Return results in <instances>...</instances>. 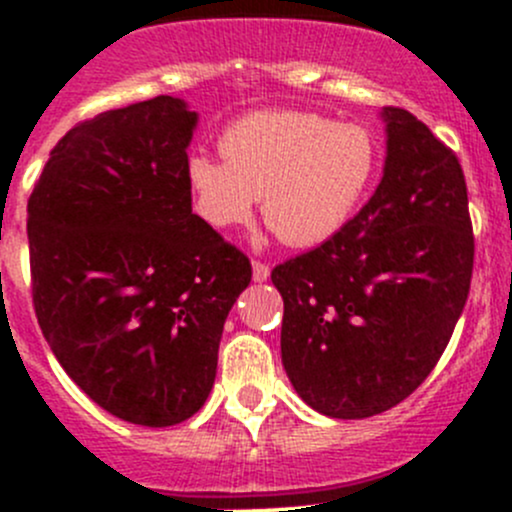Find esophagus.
Returning <instances> with one entry per match:
<instances>
[{"instance_id": "obj_1", "label": "esophagus", "mask_w": 512, "mask_h": 512, "mask_svg": "<svg viewBox=\"0 0 512 512\" xmlns=\"http://www.w3.org/2000/svg\"><path fill=\"white\" fill-rule=\"evenodd\" d=\"M267 277H270V267H267L265 262H260V260L252 262V280H255V282H265Z\"/></svg>"}]
</instances>
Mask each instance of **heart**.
<instances>
[{
  "label": "heart",
  "instance_id": "1",
  "mask_svg": "<svg viewBox=\"0 0 512 512\" xmlns=\"http://www.w3.org/2000/svg\"><path fill=\"white\" fill-rule=\"evenodd\" d=\"M220 156L185 163L195 213L215 230L262 215L285 245L312 247L347 227L379 175L381 151L361 123L312 111H252L220 136Z\"/></svg>",
  "mask_w": 512,
  "mask_h": 512
}]
</instances>
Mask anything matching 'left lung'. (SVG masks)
Returning a JSON list of instances; mask_svg holds the SVG:
<instances>
[{"label": "left lung", "mask_w": 512, "mask_h": 512, "mask_svg": "<svg viewBox=\"0 0 512 512\" xmlns=\"http://www.w3.org/2000/svg\"><path fill=\"white\" fill-rule=\"evenodd\" d=\"M384 178L342 232L272 270L285 299L282 364L304 404L369 418L441 359L473 275L456 153L414 113L384 106Z\"/></svg>", "instance_id": "obj_1"}]
</instances>
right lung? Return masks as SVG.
Returning a JSON list of instances; mask_svg holds the SVG:
<instances>
[{
    "label": "right lung",
    "mask_w": 512,
    "mask_h": 512,
    "mask_svg": "<svg viewBox=\"0 0 512 512\" xmlns=\"http://www.w3.org/2000/svg\"><path fill=\"white\" fill-rule=\"evenodd\" d=\"M198 113L156 96L61 138L27 205L34 312L74 384L108 414L175 426L215 384L250 260L193 213Z\"/></svg>",
    "instance_id": "obj_1"
}]
</instances>
